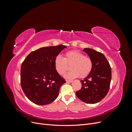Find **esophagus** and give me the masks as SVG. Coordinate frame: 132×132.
Wrapping results in <instances>:
<instances>
[{
  "label": "esophagus",
  "instance_id": "1",
  "mask_svg": "<svg viewBox=\"0 0 132 132\" xmlns=\"http://www.w3.org/2000/svg\"><path fill=\"white\" fill-rule=\"evenodd\" d=\"M66 82L68 83H71L72 82V80H66Z\"/></svg>",
  "mask_w": 132,
  "mask_h": 132
}]
</instances>
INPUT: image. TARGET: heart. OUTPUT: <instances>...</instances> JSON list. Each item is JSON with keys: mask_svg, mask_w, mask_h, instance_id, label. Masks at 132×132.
Masks as SVG:
<instances>
[{"mask_svg": "<svg viewBox=\"0 0 132 132\" xmlns=\"http://www.w3.org/2000/svg\"><path fill=\"white\" fill-rule=\"evenodd\" d=\"M54 63L55 70L59 75L63 74L67 70V64H71V70L64 75V78L69 79H74L79 76L80 78H85L90 73L93 68L91 59L78 51L67 52L64 58L58 55L55 58Z\"/></svg>", "mask_w": 132, "mask_h": 132, "instance_id": "1", "label": "heart"}]
</instances>
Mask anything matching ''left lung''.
Wrapping results in <instances>:
<instances>
[{"instance_id": "left-lung-1", "label": "left lung", "mask_w": 132, "mask_h": 132, "mask_svg": "<svg viewBox=\"0 0 132 132\" xmlns=\"http://www.w3.org/2000/svg\"><path fill=\"white\" fill-rule=\"evenodd\" d=\"M93 61L90 73L81 80V89L76 92L81 101L94 104L101 101L109 92L111 80V68L102 53L91 48L82 50Z\"/></svg>"}]
</instances>
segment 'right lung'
<instances>
[{"label":"right lung","instance_id":"right-lung-1","mask_svg":"<svg viewBox=\"0 0 132 132\" xmlns=\"http://www.w3.org/2000/svg\"><path fill=\"white\" fill-rule=\"evenodd\" d=\"M66 46L42 47L32 52L21 67V86L26 97L38 105L50 104L66 82L55 70L54 59Z\"/></svg>","mask_w":132,"mask_h":132}]
</instances>
